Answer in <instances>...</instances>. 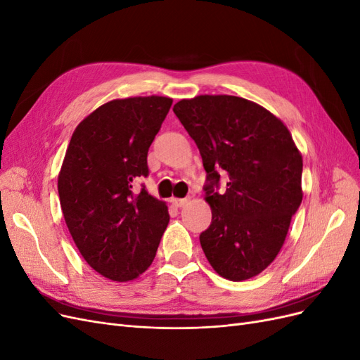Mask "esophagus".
I'll return each mask as SVG.
<instances>
[{
    "label": "esophagus",
    "instance_id": "obj_1",
    "mask_svg": "<svg viewBox=\"0 0 360 360\" xmlns=\"http://www.w3.org/2000/svg\"><path fill=\"white\" fill-rule=\"evenodd\" d=\"M171 202H172L174 207H183L184 204L188 202V198H172Z\"/></svg>",
    "mask_w": 360,
    "mask_h": 360
}]
</instances>
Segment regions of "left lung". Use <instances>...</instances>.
I'll return each instance as SVG.
<instances>
[{"label": "left lung", "instance_id": "left-lung-1", "mask_svg": "<svg viewBox=\"0 0 360 360\" xmlns=\"http://www.w3.org/2000/svg\"><path fill=\"white\" fill-rule=\"evenodd\" d=\"M207 172L212 224L200 242L222 278L261 274L285 242L302 202L300 151L290 130L266 108L237 96H197L174 105ZM227 188L217 193L220 174Z\"/></svg>", "mask_w": 360, "mask_h": 360}]
</instances>
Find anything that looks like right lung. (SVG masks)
I'll use <instances>...</instances> for the list:
<instances>
[{"instance_id": "1", "label": "right lung", "mask_w": 360, "mask_h": 360, "mask_svg": "<svg viewBox=\"0 0 360 360\" xmlns=\"http://www.w3.org/2000/svg\"><path fill=\"white\" fill-rule=\"evenodd\" d=\"M172 99H115L75 129L58 174L64 221L76 248L102 276L126 282L153 263L169 222L168 207L143 186L148 148Z\"/></svg>"}]
</instances>
